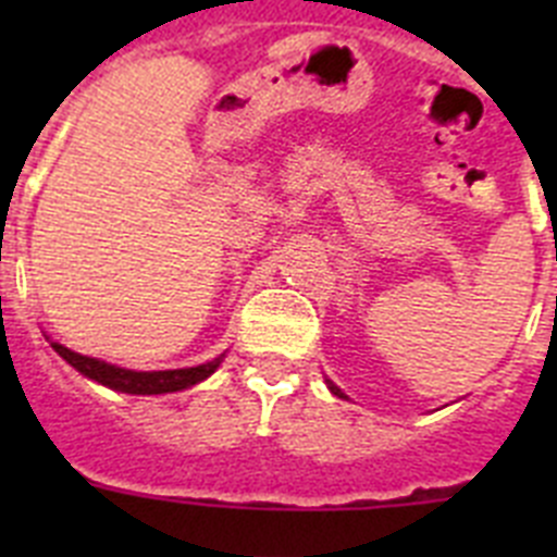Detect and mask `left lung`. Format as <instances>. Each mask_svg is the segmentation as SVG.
Listing matches in <instances>:
<instances>
[{
  "label": "left lung",
  "instance_id": "obj_1",
  "mask_svg": "<svg viewBox=\"0 0 557 557\" xmlns=\"http://www.w3.org/2000/svg\"><path fill=\"white\" fill-rule=\"evenodd\" d=\"M326 385H329V391H332V393H334V396H337V398H346V393L339 391V387H337V385H334L332 379H326Z\"/></svg>",
  "mask_w": 557,
  "mask_h": 557
}]
</instances>
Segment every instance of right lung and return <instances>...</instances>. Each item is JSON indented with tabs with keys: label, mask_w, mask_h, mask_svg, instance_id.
<instances>
[{
	"label": "right lung",
	"mask_w": 557,
	"mask_h": 557,
	"mask_svg": "<svg viewBox=\"0 0 557 557\" xmlns=\"http://www.w3.org/2000/svg\"><path fill=\"white\" fill-rule=\"evenodd\" d=\"M49 346L55 348L69 366L75 368L77 373H83L86 379H91L97 385L111 387V391L116 393H131V396H161V393H178L191 385H200L203 379H209L211 373L218 371L220 362L225 359V354H220V357H214L211 362H203V366L195 368H175V371H131V368L111 366L106 359L86 357V354L72 351V348L61 346L55 339H49Z\"/></svg>",
	"instance_id": "1"
}]
</instances>
